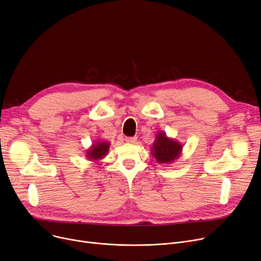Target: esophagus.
Segmentation results:
<instances>
[{"mask_svg": "<svg viewBox=\"0 0 261 261\" xmlns=\"http://www.w3.org/2000/svg\"><path fill=\"white\" fill-rule=\"evenodd\" d=\"M138 141V138L135 137H130V138H126V142L129 143V144H135Z\"/></svg>", "mask_w": 261, "mask_h": 261, "instance_id": "1", "label": "esophagus"}]
</instances>
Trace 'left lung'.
Returning a JSON list of instances; mask_svg holds the SVG:
<instances>
[{
  "instance_id": "8db88e82",
  "label": "left lung",
  "mask_w": 261,
  "mask_h": 261,
  "mask_svg": "<svg viewBox=\"0 0 261 261\" xmlns=\"http://www.w3.org/2000/svg\"><path fill=\"white\" fill-rule=\"evenodd\" d=\"M184 145L168 138L164 131H159L151 147V154L159 164H171L180 156Z\"/></svg>"
}]
</instances>
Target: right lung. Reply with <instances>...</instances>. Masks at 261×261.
Wrapping results in <instances>:
<instances>
[{
	"label": "right lung",
	"instance_id": "right-lung-1",
	"mask_svg": "<svg viewBox=\"0 0 261 261\" xmlns=\"http://www.w3.org/2000/svg\"><path fill=\"white\" fill-rule=\"evenodd\" d=\"M110 146V142L103 140H97L86 150V158L89 161L99 162V160H102V159L108 154Z\"/></svg>",
	"mask_w": 261,
	"mask_h": 261
}]
</instances>
